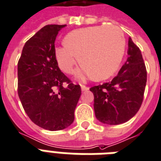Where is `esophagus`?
<instances>
[{"instance_id":"1","label":"esophagus","mask_w":161,"mask_h":161,"mask_svg":"<svg viewBox=\"0 0 161 161\" xmlns=\"http://www.w3.org/2000/svg\"><path fill=\"white\" fill-rule=\"evenodd\" d=\"M89 90V87L86 86H81V91H86Z\"/></svg>"}]
</instances>
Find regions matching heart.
<instances>
[{
    "mask_svg": "<svg viewBox=\"0 0 161 161\" xmlns=\"http://www.w3.org/2000/svg\"><path fill=\"white\" fill-rule=\"evenodd\" d=\"M64 44L55 48V58L63 72L73 73L78 57L82 65L77 71L78 79L91 75L94 80H103L118 70L125 50V38L116 25H94L69 32Z\"/></svg>",
    "mask_w": 161,
    "mask_h": 161,
    "instance_id": "obj_1",
    "label": "heart"
}]
</instances>
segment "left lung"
Segmentation results:
<instances>
[{
    "mask_svg": "<svg viewBox=\"0 0 161 161\" xmlns=\"http://www.w3.org/2000/svg\"><path fill=\"white\" fill-rule=\"evenodd\" d=\"M128 58L110 82L91 87L96 119L107 125H119L130 119L141 108L147 72L139 47L130 37Z\"/></svg>",
    "mask_w": 161,
    "mask_h": 161,
    "instance_id": "obj_1",
    "label": "left lung"
}]
</instances>
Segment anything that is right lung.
Segmentation results:
<instances>
[{
  "label": "right lung",
  "instance_id": "obj_1",
  "mask_svg": "<svg viewBox=\"0 0 161 161\" xmlns=\"http://www.w3.org/2000/svg\"><path fill=\"white\" fill-rule=\"evenodd\" d=\"M65 25L42 28L25 42L18 61V96L23 108L33 123L51 131L72 124L81 95L80 86L60 71L55 58L56 36Z\"/></svg>",
  "mask_w": 161,
  "mask_h": 161
}]
</instances>
